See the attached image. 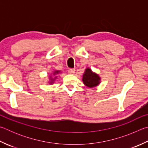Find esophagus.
<instances>
[{
	"label": "esophagus",
	"instance_id": "1",
	"mask_svg": "<svg viewBox=\"0 0 148 148\" xmlns=\"http://www.w3.org/2000/svg\"><path fill=\"white\" fill-rule=\"evenodd\" d=\"M75 69H71L69 70V73L71 74H75Z\"/></svg>",
	"mask_w": 148,
	"mask_h": 148
}]
</instances>
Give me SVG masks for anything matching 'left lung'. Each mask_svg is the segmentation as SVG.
I'll use <instances>...</instances> for the list:
<instances>
[{
  "label": "left lung",
  "instance_id": "8db88e82",
  "mask_svg": "<svg viewBox=\"0 0 148 148\" xmlns=\"http://www.w3.org/2000/svg\"><path fill=\"white\" fill-rule=\"evenodd\" d=\"M82 81L84 85L88 88H93L100 85L101 77L98 74L93 72L92 69L87 67L83 74Z\"/></svg>",
  "mask_w": 148,
  "mask_h": 148
}]
</instances>
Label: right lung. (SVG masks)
Returning a JSON list of instances; mask_svg holds the SVG:
<instances>
[{
    "label": "right lung",
    "mask_w": 148,
    "mask_h": 148,
    "mask_svg": "<svg viewBox=\"0 0 148 148\" xmlns=\"http://www.w3.org/2000/svg\"><path fill=\"white\" fill-rule=\"evenodd\" d=\"M61 72V71H58V70H55V71H53L52 72V73L50 74L49 77H48V83H49V84H53V83H54L56 79L58 78V75L59 74H60Z\"/></svg>",
    "instance_id": "1"
}]
</instances>
